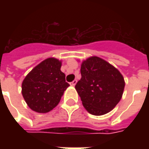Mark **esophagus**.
Returning <instances> with one entry per match:
<instances>
[{
    "instance_id": "obj_1",
    "label": "esophagus",
    "mask_w": 149,
    "mask_h": 149,
    "mask_svg": "<svg viewBox=\"0 0 149 149\" xmlns=\"http://www.w3.org/2000/svg\"><path fill=\"white\" fill-rule=\"evenodd\" d=\"M77 84V80H74L73 81H72L71 83H70V84H71L72 86H75V84Z\"/></svg>"
}]
</instances>
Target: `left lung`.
Wrapping results in <instances>:
<instances>
[{
    "label": "left lung",
    "mask_w": 149,
    "mask_h": 149,
    "mask_svg": "<svg viewBox=\"0 0 149 149\" xmlns=\"http://www.w3.org/2000/svg\"><path fill=\"white\" fill-rule=\"evenodd\" d=\"M81 73L75 88L88 112L101 116L113 109L125 88L120 72L103 59L92 56L82 62Z\"/></svg>",
    "instance_id": "left-lung-1"
}]
</instances>
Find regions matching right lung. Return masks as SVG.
Returning a JSON list of instances; mask_svg holds the SVG:
<instances>
[{
  "label": "right lung",
  "instance_id": "add662e5",
  "mask_svg": "<svg viewBox=\"0 0 149 149\" xmlns=\"http://www.w3.org/2000/svg\"><path fill=\"white\" fill-rule=\"evenodd\" d=\"M61 62L48 58L37 65L22 82V95L28 106L45 113L55 108L69 84L61 71Z\"/></svg>",
  "mask_w": 149,
  "mask_h": 149
}]
</instances>
